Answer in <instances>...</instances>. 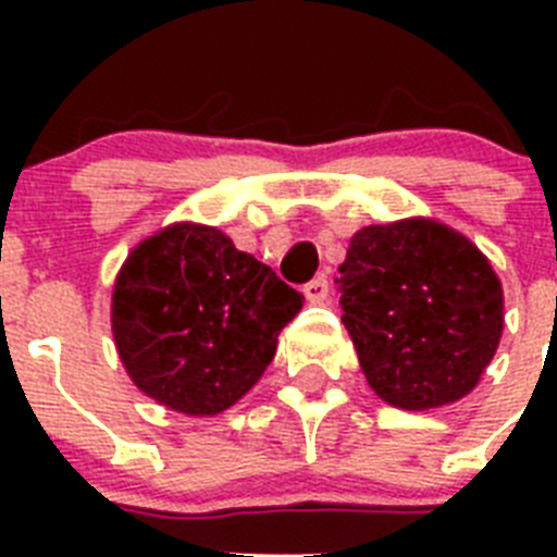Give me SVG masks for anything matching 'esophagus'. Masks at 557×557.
<instances>
[{"mask_svg":"<svg viewBox=\"0 0 557 557\" xmlns=\"http://www.w3.org/2000/svg\"><path fill=\"white\" fill-rule=\"evenodd\" d=\"M304 295H307L309 304H323L329 298V278L326 275H318L312 282L304 284Z\"/></svg>","mask_w":557,"mask_h":557,"instance_id":"34e87169","label":"esophagus"}]
</instances>
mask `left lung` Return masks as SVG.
Returning <instances> with one entry per match:
<instances>
[{
  "label": "left lung",
  "instance_id": "1",
  "mask_svg": "<svg viewBox=\"0 0 557 557\" xmlns=\"http://www.w3.org/2000/svg\"><path fill=\"white\" fill-rule=\"evenodd\" d=\"M337 270L343 323L379 398L430 410L480 382L502 337V284L466 236L432 220L368 225Z\"/></svg>",
  "mask_w": 557,
  "mask_h": 557
}]
</instances>
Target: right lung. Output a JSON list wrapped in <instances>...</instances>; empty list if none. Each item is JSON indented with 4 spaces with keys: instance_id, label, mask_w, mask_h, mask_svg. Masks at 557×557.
<instances>
[{
    "instance_id": "1",
    "label": "right lung",
    "mask_w": 557,
    "mask_h": 557,
    "mask_svg": "<svg viewBox=\"0 0 557 557\" xmlns=\"http://www.w3.org/2000/svg\"><path fill=\"white\" fill-rule=\"evenodd\" d=\"M301 304L223 231L178 223L127 256L111 326L139 391L170 410L214 416L256 385Z\"/></svg>"
}]
</instances>
